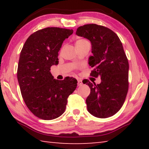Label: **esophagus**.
I'll use <instances>...</instances> for the list:
<instances>
[{"mask_svg": "<svg viewBox=\"0 0 149 149\" xmlns=\"http://www.w3.org/2000/svg\"><path fill=\"white\" fill-rule=\"evenodd\" d=\"M83 85V82H82V80L81 79H77V85L78 86H81Z\"/></svg>", "mask_w": 149, "mask_h": 149, "instance_id": "obj_1", "label": "esophagus"}]
</instances>
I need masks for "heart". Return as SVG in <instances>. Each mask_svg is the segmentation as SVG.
I'll return each mask as SVG.
<instances>
[{"mask_svg":"<svg viewBox=\"0 0 149 149\" xmlns=\"http://www.w3.org/2000/svg\"><path fill=\"white\" fill-rule=\"evenodd\" d=\"M88 42V41H87L86 39H78L75 42V47H77L81 46V45L85 44V42Z\"/></svg>","mask_w":149,"mask_h":149,"instance_id":"1","label":"heart"}]
</instances>
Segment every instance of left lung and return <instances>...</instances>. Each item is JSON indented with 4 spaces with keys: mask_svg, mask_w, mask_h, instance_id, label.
<instances>
[{
    "mask_svg": "<svg viewBox=\"0 0 149 149\" xmlns=\"http://www.w3.org/2000/svg\"><path fill=\"white\" fill-rule=\"evenodd\" d=\"M76 35L91 42L89 64L93 70L90 75L101 79L97 85L87 79L84 83L91 89L87 110L97 118L112 116L123 106L129 87V63L122 42L109 28L93 24L79 27Z\"/></svg>",
    "mask_w": 149,
    "mask_h": 149,
    "instance_id": "left-lung-1",
    "label": "left lung"
}]
</instances>
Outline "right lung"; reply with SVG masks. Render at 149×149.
<instances>
[{
	"mask_svg": "<svg viewBox=\"0 0 149 149\" xmlns=\"http://www.w3.org/2000/svg\"><path fill=\"white\" fill-rule=\"evenodd\" d=\"M72 29L47 27L27 38L20 52L17 77L22 96L35 116L53 120L64 112L68 98L77 87L73 77L54 79L50 67L58 64V52Z\"/></svg>",
	"mask_w": 149,
	"mask_h": 149,
	"instance_id": "right-lung-1",
	"label": "right lung"
}]
</instances>
